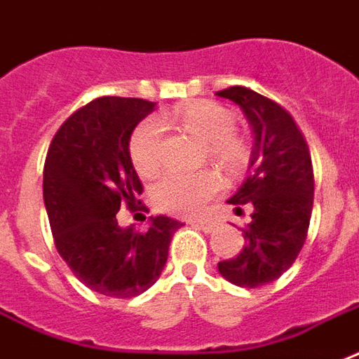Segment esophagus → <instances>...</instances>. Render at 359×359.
I'll return each mask as SVG.
<instances>
[{
	"instance_id": "obj_1",
	"label": "esophagus",
	"mask_w": 359,
	"mask_h": 359,
	"mask_svg": "<svg viewBox=\"0 0 359 359\" xmlns=\"http://www.w3.org/2000/svg\"><path fill=\"white\" fill-rule=\"evenodd\" d=\"M191 224L197 226L198 229H203L205 233H212L216 229V222H212V219H193Z\"/></svg>"
}]
</instances>
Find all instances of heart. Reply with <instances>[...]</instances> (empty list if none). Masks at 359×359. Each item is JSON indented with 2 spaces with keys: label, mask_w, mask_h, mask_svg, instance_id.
Listing matches in <instances>:
<instances>
[{
  "label": "heart",
  "mask_w": 359,
  "mask_h": 359,
  "mask_svg": "<svg viewBox=\"0 0 359 359\" xmlns=\"http://www.w3.org/2000/svg\"><path fill=\"white\" fill-rule=\"evenodd\" d=\"M162 126H176L203 141L201 161L214 162L227 176L245 174L252 161L247 135L235 128L233 112L208 99L177 104L158 116ZM130 161L143 177H153L162 166L161 128L145 120L133 130L128 145ZM224 189V180L216 170L205 168L193 176L170 174L156 182L151 191L153 205L174 216H197Z\"/></svg>",
  "instance_id": "obj_1"
}]
</instances>
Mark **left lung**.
Wrapping results in <instances>:
<instances>
[{
    "mask_svg": "<svg viewBox=\"0 0 359 359\" xmlns=\"http://www.w3.org/2000/svg\"><path fill=\"white\" fill-rule=\"evenodd\" d=\"M216 95L239 104L255 132L247 182L229 198L237 214L252 210L243 229L245 247L218 269L229 283L256 289L283 276L304 247L313 206L312 156L294 118L273 99L243 86Z\"/></svg>",
    "mask_w": 359,
    "mask_h": 359,
    "instance_id": "8db88e82",
    "label": "left lung"
}]
</instances>
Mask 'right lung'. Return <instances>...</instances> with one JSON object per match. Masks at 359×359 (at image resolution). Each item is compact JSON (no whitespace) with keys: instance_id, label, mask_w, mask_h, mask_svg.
Segmentation results:
<instances>
[{"instance_id":"right-lung-1","label":"right lung","mask_w":359,"mask_h":359,"mask_svg":"<svg viewBox=\"0 0 359 359\" xmlns=\"http://www.w3.org/2000/svg\"><path fill=\"white\" fill-rule=\"evenodd\" d=\"M153 109L137 97H97L62 122L47 151L43 201L55 247L70 271L104 297L133 298L156 283L183 226L156 216L140 233L116 219L124 206L145 210L128 145Z\"/></svg>"}]
</instances>
